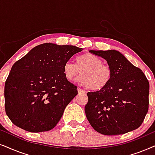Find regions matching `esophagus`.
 I'll return each mask as SVG.
<instances>
[{"mask_svg": "<svg viewBox=\"0 0 155 155\" xmlns=\"http://www.w3.org/2000/svg\"><path fill=\"white\" fill-rule=\"evenodd\" d=\"M78 92L79 94H84V93H85V91L82 90V89H80V87L78 88Z\"/></svg>", "mask_w": 155, "mask_h": 155, "instance_id": "1", "label": "esophagus"}]
</instances>
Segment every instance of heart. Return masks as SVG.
Returning <instances> with one entry per match:
<instances>
[{
  "mask_svg": "<svg viewBox=\"0 0 155 155\" xmlns=\"http://www.w3.org/2000/svg\"><path fill=\"white\" fill-rule=\"evenodd\" d=\"M80 71L82 75L78 81L92 90L104 88L111 79V68L104 64L101 58L90 54L78 57L76 65L71 61H68L63 65V74L68 81L75 80Z\"/></svg>",
  "mask_w": 155,
  "mask_h": 155,
  "instance_id": "1",
  "label": "heart"
}]
</instances>
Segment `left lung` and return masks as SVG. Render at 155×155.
Returning a JSON list of instances; mask_svg holds the SVG:
<instances>
[{
	"label": "left lung",
	"instance_id": "left-lung-1",
	"mask_svg": "<svg viewBox=\"0 0 155 155\" xmlns=\"http://www.w3.org/2000/svg\"><path fill=\"white\" fill-rule=\"evenodd\" d=\"M90 52L105 59L112 72L107 86L87 94L84 111L90 125L107 135L124 134L139 128L149 106L150 84L145 74L118 51Z\"/></svg>",
	"mask_w": 155,
	"mask_h": 155
}]
</instances>
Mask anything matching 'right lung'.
Here are the masks:
<instances>
[{"mask_svg": "<svg viewBox=\"0 0 155 155\" xmlns=\"http://www.w3.org/2000/svg\"><path fill=\"white\" fill-rule=\"evenodd\" d=\"M83 50L75 46L40 44L16 61L5 83V107L19 128L32 133L54 128L77 87L65 78L63 65Z\"/></svg>", "mask_w": 155, "mask_h": 155, "instance_id": "1", "label": "right lung"}]
</instances>
